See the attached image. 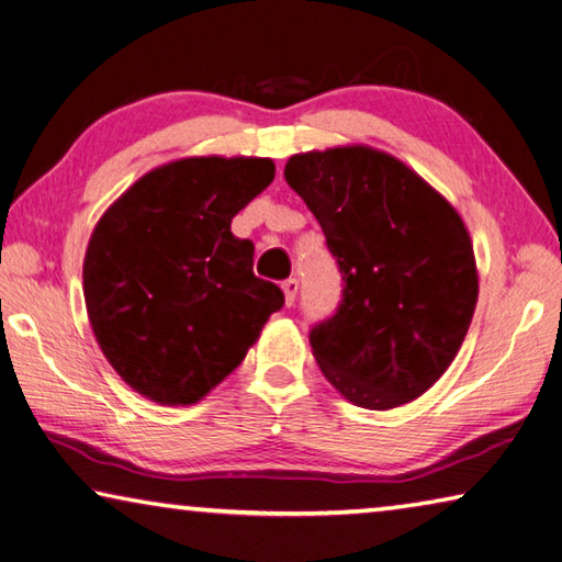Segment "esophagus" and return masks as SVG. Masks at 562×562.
Masks as SVG:
<instances>
[{"label":"esophagus","instance_id":"obj_1","mask_svg":"<svg viewBox=\"0 0 562 562\" xmlns=\"http://www.w3.org/2000/svg\"><path fill=\"white\" fill-rule=\"evenodd\" d=\"M281 289H283V299H286V306H293V301H296V293H299V281L286 279L281 283Z\"/></svg>","mask_w":562,"mask_h":562}]
</instances>
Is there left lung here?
I'll return each mask as SVG.
<instances>
[{"instance_id":"8db88e82","label":"left lung","mask_w":562,"mask_h":562,"mask_svg":"<svg viewBox=\"0 0 562 562\" xmlns=\"http://www.w3.org/2000/svg\"><path fill=\"white\" fill-rule=\"evenodd\" d=\"M283 177L344 273L336 316L308 336L318 368L353 406L416 401L461 351L477 303L465 221L408 164L366 144L293 154Z\"/></svg>"}]
</instances>
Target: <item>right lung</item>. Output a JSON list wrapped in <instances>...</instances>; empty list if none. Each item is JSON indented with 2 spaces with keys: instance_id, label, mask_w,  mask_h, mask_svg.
I'll return each instance as SVG.
<instances>
[{
  "instance_id": "right-lung-1",
  "label": "right lung",
  "mask_w": 562,
  "mask_h": 562,
  "mask_svg": "<svg viewBox=\"0 0 562 562\" xmlns=\"http://www.w3.org/2000/svg\"><path fill=\"white\" fill-rule=\"evenodd\" d=\"M276 177L261 156H187L146 171L97 221L85 301L97 344L126 385L191 406L259 341L283 293L254 276L232 218Z\"/></svg>"
}]
</instances>
